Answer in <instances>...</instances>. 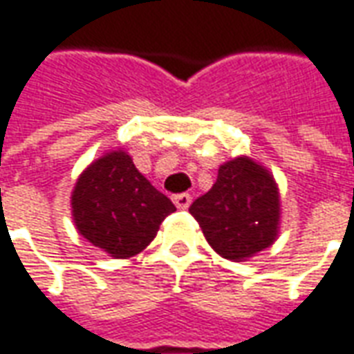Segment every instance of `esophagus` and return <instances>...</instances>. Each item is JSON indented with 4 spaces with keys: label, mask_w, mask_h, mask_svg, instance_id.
<instances>
[{
    "label": "esophagus",
    "mask_w": 354,
    "mask_h": 354,
    "mask_svg": "<svg viewBox=\"0 0 354 354\" xmlns=\"http://www.w3.org/2000/svg\"><path fill=\"white\" fill-rule=\"evenodd\" d=\"M190 200H192V198H190L189 192H181V194H175V196H173V204L177 205L179 209H187L190 205Z\"/></svg>",
    "instance_id": "esophagus-1"
}]
</instances>
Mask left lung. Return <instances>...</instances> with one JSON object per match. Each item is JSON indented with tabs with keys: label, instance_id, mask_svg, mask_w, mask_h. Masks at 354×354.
Masks as SVG:
<instances>
[{
	"label": "left lung",
	"instance_id": "obj_1",
	"mask_svg": "<svg viewBox=\"0 0 354 354\" xmlns=\"http://www.w3.org/2000/svg\"><path fill=\"white\" fill-rule=\"evenodd\" d=\"M189 212L215 252L230 261H242L277 240V183L250 158H234L219 167L212 190L196 198Z\"/></svg>",
	"mask_w": 354,
	"mask_h": 354
}]
</instances>
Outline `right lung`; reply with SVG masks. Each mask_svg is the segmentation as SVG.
Wrapping results in <instances>:
<instances>
[{
    "instance_id": "obj_1",
    "label": "right lung",
    "mask_w": 354,
    "mask_h": 354,
    "mask_svg": "<svg viewBox=\"0 0 354 354\" xmlns=\"http://www.w3.org/2000/svg\"><path fill=\"white\" fill-rule=\"evenodd\" d=\"M173 212L171 200L150 185L124 150L93 162L72 192L80 234L116 259L142 252Z\"/></svg>"
}]
</instances>
